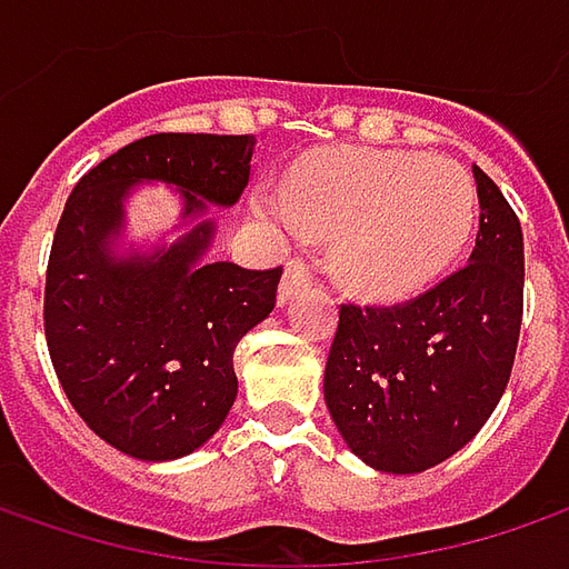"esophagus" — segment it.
Segmentation results:
<instances>
[{"label": "esophagus", "mask_w": 569, "mask_h": 569, "mask_svg": "<svg viewBox=\"0 0 569 569\" xmlns=\"http://www.w3.org/2000/svg\"><path fill=\"white\" fill-rule=\"evenodd\" d=\"M313 278V269H310V262L307 259H288V266H284V278H281V288H278V300L284 303L288 297H295V291L303 284V281H310Z\"/></svg>", "instance_id": "obj_1"}]
</instances>
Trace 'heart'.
Here are the masks:
<instances>
[{"label":"heart","mask_w":569,"mask_h":569,"mask_svg":"<svg viewBox=\"0 0 569 569\" xmlns=\"http://www.w3.org/2000/svg\"><path fill=\"white\" fill-rule=\"evenodd\" d=\"M284 214L332 233V266L348 291L405 297L452 262L475 224L466 167L418 151H339L284 180Z\"/></svg>","instance_id":"1"}]
</instances>
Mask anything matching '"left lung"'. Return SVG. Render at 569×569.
Here are the masks:
<instances>
[{"label": "left lung", "instance_id": "8db88e82", "mask_svg": "<svg viewBox=\"0 0 569 569\" xmlns=\"http://www.w3.org/2000/svg\"><path fill=\"white\" fill-rule=\"evenodd\" d=\"M481 233L471 262L402 303H341L326 361V405L367 466L433 469L469 443L513 370L526 256L519 218L475 170Z\"/></svg>", "mask_w": 569, "mask_h": 569}]
</instances>
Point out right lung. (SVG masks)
Wrapping results in <instances>:
<instances>
[{"instance_id": "right-lung-1", "label": "right lung", "mask_w": 569, "mask_h": 569, "mask_svg": "<svg viewBox=\"0 0 569 569\" xmlns=\"http://www.w3.org/2000/svg\"><path fill=\"white\" fill-rule=\"evenodd\" d=\"M256 136L154 132L129 142L72 189L47 262L50 361L81 421L126 456L164 462L199 449L237 399L233 348L272 313L281 266L202 262L211 224L170 250L117 262L107 240L139 180L233 206L250 183Z\"/></svg>"}]
</instances>
